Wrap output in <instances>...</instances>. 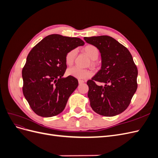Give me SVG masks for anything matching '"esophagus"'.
<instances>
[{
	"mask_svg": "<svg viewBox=\"0 0 158 158\" xmlns=\"http://www.w3.org/2000/svg\"><path fill=\"white\" fill-rule=\"evenodd\" d=\"M84 82V80H78V83L80 84H82Z\"/></svg>",
	"mask_w": 158,
	"mask_h": 158,
	"instance_id": "34e87169",
	"label": "esophagus"
}]
</instances>
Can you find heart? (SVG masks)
<instances>
[{
	"instance_id": "b5f03b06",
	"label": "heart",
	"mask_w": 158,
	"mask_h": 158,
	"mask_svg": "<svg viewBox=\"0 0 158 158\" xmlns=\"http://www.w3.org/2000/svg\"><path fill=\"white\" fill-rule=\"evenodd\" d=\"M83 51L86 54L89 58L92 60H95L98 59L99 55V51L98 47L93 45H88L85 46L83 49ZM76 55V49H72L69 51L65 55V63L68 66H71L73 64L75 56ZM67 74L69 76H73L74 78L78 79H85L90 77L93 75V72L88 69H80L77 66L70 68L67 70Z\"/></svg>"
}]
</instances>
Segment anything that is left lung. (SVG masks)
I'll return each instance as SVG.
<instances>
[{
  "mask_svg": "<svg viewBox=\"0 0 158 158\" xmlns=\"http://www.w3.org/2000/svg\"><path fill=\"white\" fill-rule=\"evenodd\" d=\"M84 40L98 47L102 56L101 69L87 82L90 106L101 115L115 116L127 109L136 92V66L127 47L111 37H85ZM97 81L105 85L98 86Z\"/></svg>",
  "mask_w": 158,
  "mask_h": 158,
  "instance_id": "left-lung-1",
  "label": "left lung"
}]
</instances>
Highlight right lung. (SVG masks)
I'll list each match as a JSON object with an SVG mask.
<instances>
[{
	"mask_svg": "<svg viewBox=\"0 0 158 158\" xmlns=\"http://www.w3.org/2000/svg\"><path fill=\"white\" fill-rule=\"evenodd\" d=\"M84 42L77 37L59 34L45 37L28 54L22 69L23 94L37 115L51 117L65 108L70 95L78 85V80L63 78L67 52Z\"/></svg>",
	"mask_w": 158,
	"mask_h": 158,
	"instance_id": "obj_1",
	"label": "right lung"
}]
</instances>
